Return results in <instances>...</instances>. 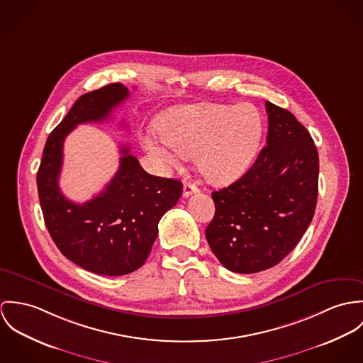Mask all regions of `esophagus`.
Masks as SVG:
<instances>
[{
	"instance_id": "1",
	"label": "esophagus",
	"mask_w": 363,
	"mask_h": 363,
	"mask_svg": "<svg viewBox=\"0 0 363 363\" xmlns=\"http://www.w3.org/2000/svg\"><path fill=\"white\" fill-rule=\"evenodd\" d=\"M198 192H199V188L195 184H191V182L184 184V196L185 198H189L191 195L198 194Z\"/></svg>"
}]
</instances>
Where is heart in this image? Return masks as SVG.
Here are the masks:
<instances>
[{"label": "heart", "instance_id": "heart-1", "mask_svg": "<svg viewBox=\"0 0 363 363\" xmlns=\"http://www.w3.org/2000/svg\"><path fill=\"white\" fill-rule=\"evenodd\" d=\"M162 138L147 136L146 149L167 167L195 156L203 177L216 185L238 179L257 155L263 118L252 104L179 106L159 120Z\"/></svg>", "mask_w": 363, "mask_h": 363}]
</instances>
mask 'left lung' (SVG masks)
Here are the masks:
<instances>
[{
    "instance_id": "8db88e82",
    "label": "left lung",
    "mask_w": 363,
    "mask_h": 363,
    "mask_svg": "<svg viewBox=\"0 0 363 363\" xmlns=\"http://www.w3.org/2000/svg\"><path fill=\"white\" fill-rule=\"evenodd\" d=\"M269 132L256 162L211 198L206 240L220 263L252 274L279 264L308 230L318 203L319 155L292 113L266 101Z\"/></svg>"
}]
</instances>
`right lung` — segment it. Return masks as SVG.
Segmentation results:
<instances>
[{"instance_id":"add662e5","label":"right lung","mask_w":363,"mask_h":363,"mask_svg":"<svg viewBox=\"0 0 363 363\" xmlns=\"http://www.w3.org/2000/svg\"><path fill=\"white\" fill-rule=\"evenodd\" d=\"M129 96L111 83L81 96L50 133L38 171L45 227L61 253L82 269L101 276L129 274L146 262L159 234V221L182 195V182L147 174L129 147H121L120 168L104 191L86 203L60 191L64 140L77 125L106 121Z\"/></svg>"}]
</instances>
